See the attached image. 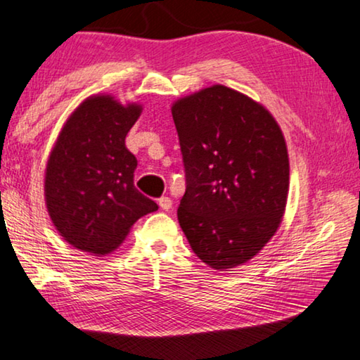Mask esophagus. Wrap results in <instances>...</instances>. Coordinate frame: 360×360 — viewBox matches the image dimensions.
Returning a JSON list of instances; mask_svg holds the SVG:
<instances>
[{
	"label": "esophagus",
	"mask_w": 360,
	"mask_h": 360,
	"mask_svg": "<svg viewBox=\"0 0 360 360\" xmlns=\"http://www.w3.org/2000/svg\"><path fill=\"white\" fill-rule=\"evenodd\" d=\"M158 204H159V207H161L162 210H166V212H169L170 209H172V199L167 198V196L159 198L158 199Z\"/></svg>",
	"instance_id": "34e87169"
}]
</instances>
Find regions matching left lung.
<instances>
[{
    "mask_svg": "<svg viewBox=\"0 0 360 360\" xmlns=\"http://www.w3.org/2000/svg\"><path fill=\"white\" fill-rule=\"evenodd\" d=\"M174 122L186 191L179 223L210 268L244 264L269 243L288 194L285 139L269 111L215 84L176 100Z\"/></svg>",
    "mask_w": 360,
    "mask_h": 360,
    "instance_id": "8db88e82",
    "label": "left lung"
}]
</instances>
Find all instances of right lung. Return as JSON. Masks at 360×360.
Listing matches in <instances>:
<instances>
[{"instance_id":"obj_1","label":"right lung","mask_w":360,"mask_h":360,"mask_svg":"<svg viewBox=\"0 0 360 360\" xmlns=\"http://www.w3.org/2000/svg\"><path fill=\"white\" fill-rule=\"evenodd\" d=\"M141 105L86 98L65 122L47 159L44 199L58 234L82 252L107 255L140 217L158 210L134 186L137 159L126 135Z\"/></svg>"}]
</instances>
